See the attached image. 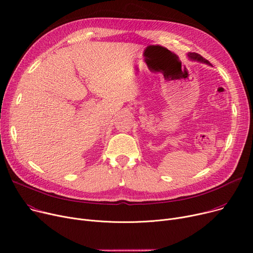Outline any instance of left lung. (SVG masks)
Here are the masks:
<instances>
[{"instance_id": "left-lung-1", "label": "left lung", "mask_w": 253, "mask_h": 253, "mask_svg": "<svg viewBox=\"0 0 253 253\" xmlns=\"http://www.w3.org/2000/svg\"><path fill=\"white\" fill-rule=\"evenodd\" d=\"M188 57H189L190 60H192V61H197V62H200V63H205L207 65H211L209 60H206V59H204L202 56H200L197 53H188Z\"/></svg>"}]
</instances>
